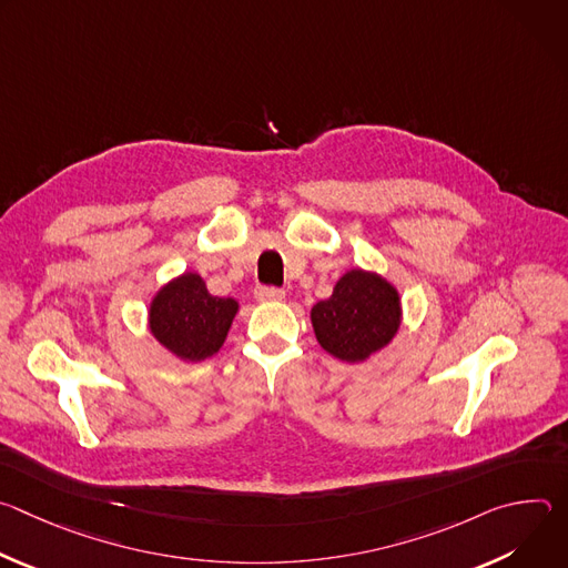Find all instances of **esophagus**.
Here are the masks:
<instances>
[{
	"label": "esophagus",
	"mask_w": 568,
	"mask_h": 568,
	"mask_svg": "<svg viewBox=\"0 0 568 568\" xmlns=\"http://www.w3.org/2000/svg\"><path fill=\"white\" fill-rule=\"evenodd\" d=\"M256 298L258 301H283L285 292L278 287H258L256 290Z\"/></svg>",
	"instance_id": "obj_1"
}]
</instances>
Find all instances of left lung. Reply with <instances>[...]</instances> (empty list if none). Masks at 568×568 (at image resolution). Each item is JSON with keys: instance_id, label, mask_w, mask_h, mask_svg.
Here are the masks:
<instances>
[{"instance_id": "left-lung-1", "label": "left lung", "mask_w": 568, "mask_h": 568, "mask_svg": "<svg viewBox=\"0 0 568 568\" xmlns=\"http://www.w3.org/2000/svg\"><path fill=\"white\" fill-rule=\"evenodd\" d=\"M318 346L346 364H364L386 348L402 326L399 290L377 272L348 270L331 298L310 310Z\"/></svg>"}]
</instances>
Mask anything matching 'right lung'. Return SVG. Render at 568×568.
<instances>
[{"label":"right lung","instance_id":"right-lung-1","mask_svg":"<svg viewBox=\"0 0 568 568\" xmlns=\"http://www.w3.org/2000/svg\"><path fill=\"white\" fill-rule=\"evenodd\" d=\"M240 303L213 296L195 272L161 285L148 305V331L161 348L184 364L211 359L226 342Z\"/></svg>","mask_w":568,"mask_h":568}]
</instances>
